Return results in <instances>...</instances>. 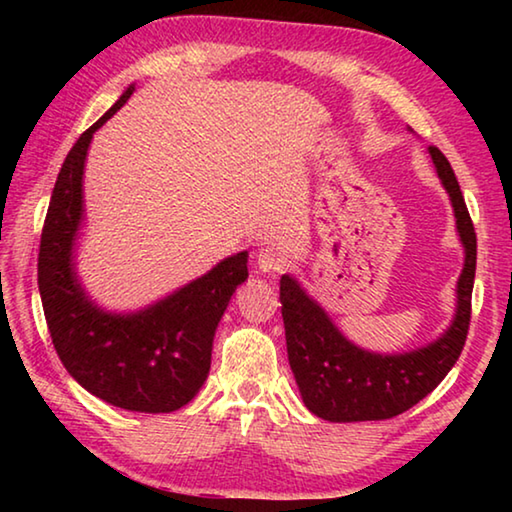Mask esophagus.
<instances>
[{
	"instance_id": "esophagus-1",
	"label": "esophagus",
	"mask_w": 512,
	"mask_h": 512,
	"mask_svg": "<svg viewBox=\"0 0 512 512\" xmlns=\"http://www.w3.org/2000/svg\"><path fill=\"white\" fill-rule=\"evenodd\" d=\"M257 266L262 273L268 275H275V273H282L284 266H287V257L280 248H273V246H264L262 250L257 253Z\"/></svg>"
}]
</instances>
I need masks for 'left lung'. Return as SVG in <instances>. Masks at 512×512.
<instances>
[{"mask_svg": "<svg viewBox=\"0 0 512 512\" xmlns=\"http://www.w3.org/2000/svg\"><path fill=\"white\" fill-rule=\"evenodd\" d=\"M429 153L452 201L456 230L465 248L456 316L438 341L404 354L361 350L345 339L325 309L293 277L282 275L280 302L289 363L302 402L318 418L329 422L395 418L427 397L461 357L472 314L476 232L452 164L436 146H429Z\"/></svg>", "mask_w": 512, "mask_h": 512, "instance_id": "obj_1", "label": "left lung"}]
</instances>
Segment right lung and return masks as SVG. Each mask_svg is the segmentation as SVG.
I'll list each match as a JSON object with an SVG mask.
<instances>
[{"label": "right lung", "instance_id": "add662e5", "mask_svg": "<svg viewBox=\"0 0 512 512\" xmlns=\"http://www.w3.org/2000/svg\"><path fill=\"white\" fill-rule=\"evenodd\" d=\"M133 90L76 140L60 167L40 237L38 287L58 357L85 391L126 411L171 413L192 402L207 379L216 325L248 277V253L223 259L135 314H108L85 296L72 255L83 221L85 155L94 131Z\"/></svg>", "mask_w": 512, "mask_h": 512}]
</instances>
